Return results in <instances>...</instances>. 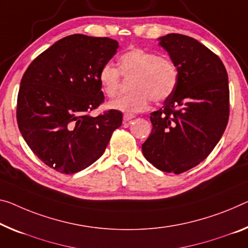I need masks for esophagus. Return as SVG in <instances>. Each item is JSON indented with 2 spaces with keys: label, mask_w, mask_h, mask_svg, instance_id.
<instances>
[{
  "label": "esophagus",
  "mask_w": 248,
  "mask_h": 248,
  "mask_svg": "<svg viewBox=\"0 0 248 248\" xmlns=\"http://www.w3.org/2000/svg\"><path fill=\"white\" fill-rule=\"evenodd\" d=\"M134 115H133V114H124V116H123V121L124 122H128V121H131V120H133L134 119Z\"/></svg>",
  "instance_id": "34e87169"
}]
</instances>
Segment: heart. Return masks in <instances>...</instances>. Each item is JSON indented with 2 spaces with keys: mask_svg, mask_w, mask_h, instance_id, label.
I'll return each mask as SVG.
<instances>
[{
  "mask_svg": "<svg viewBox=\"0 0 248 248\" xmlns=\"http://www.w3.org/2000/svg\"><path fill=\"white\" fill-rule=\"evenodd\" d=\"M119 70L111 63L103 65L98 73V81L104 93L114 97L121 87V75L132 78L129 91L109 103L116 111L134 114L147 108L150 101L163 102L176 89L178 70L172 60L159 56L147 49L134 47L122 54Z\"/></svg>",
  "mask_w": 248,
  "mask_h": 248,
  "instance_id": "b5f03b06",
  "label": "heart"
}]
</instances>
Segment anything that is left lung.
Returning a JSON list of instances; mask_svg holds the SVG:
<instances>
[{
    "instance_id": "obj_1",
    "label": "left lung",
    "mask_w": 248,
    "mask_h": 248,
    "mask_svg": "<svg viewBox=\"0 0 248 248\" xmlns=\"http://www.w3.org/2000/svg\"><path fill=\"white\" fill-rule=\"evenodd\" d=\"M178 70L176 89L158 111L142 151L148 162L181 174L199 165L214 150L230 116V89L220 59L193 37L170 33L159 37Z\"/></svg>"
}]
</instances>
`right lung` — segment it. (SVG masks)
Returning <instances> with one entry per match:
<instances>
[{
  "instance_id": "right-lung-1",
  "label": "right lung",
  "mask_w": 248,
  "mask_h": 248,
  "mask_svg": "<svg viewBox=\"0 0 248 248\" xmlns=\"http://www.w3.org/2000/svg\"><path fill=\"white\" fill-rule=\"evenodd\" d=\"M117 41L73 34L55 42L30 64L21 79L16 120L32 152L63 174L86 169L104 153L123 114L89 113L104 102L98 81Z\"/></svg>"
}]
</instances>
